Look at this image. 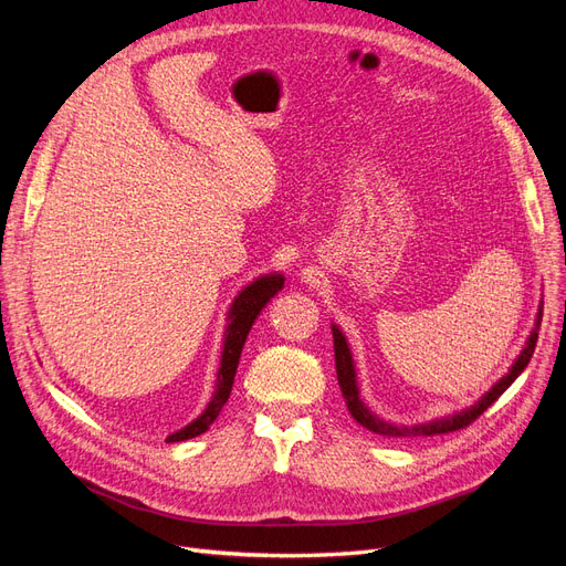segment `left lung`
Wrapping results in <instances>:
<instances>
[{
	"mask_svg": "<svg viewBox=\"0 0 566 566\" xmlns=\"http://www.w3.org/2000/svg\"><path fill=\"white\" fill-rule=\"evenodd\" d=\"M541 318H543V306H538V314H536V325L531 335L526 337V345L520 352V356L515 358V364L510 366V370L503 375V378L495 382L482 399L474 401V406L465 408V410H455L451 416H443L437 420H427L420 424H394L387 422L382 418H378L373 413V410L364 403L361 399V391H358V382H356V368H354V358H352V349L347 345V337L342 335V331L333 323V342H335V368H337V382L342 389V397H345V403L349 408L352 418L364 424L366 430L375 432V434H382V437H432V434H447V432H455L462 430V427H468L470 422H474L479 416L484 413V410L501 397V394L515 382L522 370L528 366L531 356H534L536 349V339H538V328H541Z\"/></svg>",
	"mask_w": 566,
	"mask_h": 566,
	"instance_id": "left-lung-1",
	"label": "left lung"
}]
</instances>
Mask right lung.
<instances>
[{"mask_svg": "<svg viewBox=\"0 0 566 566\" xmlns=\"http://www.w3.org/2000/svg\"><path fill=\"white\" fill-rule=\"evenodd\" d=\"M283 281H285L283 273H264V276L254 279L250 285H245L241 293L235 295V300L231 302L229 316H227L229 323L224 331V347H221V361H219V370H217V387H214L212 399H210L208 408H205L196 420H191L186 427H181V430L169 434L167 441H186V439H193V437L210 430V424L217 420L219 410L224 408V403L229 401L238 361H241V352H243V345H245L252 323L256 316H260L266 302H271V297L283 287Z\"/></svg>", "mask_w": 566, "mask_h": 566, "instance_id": "obj_1", "label": "right lung"}]
</instances>
